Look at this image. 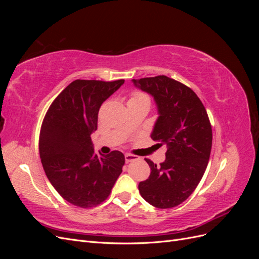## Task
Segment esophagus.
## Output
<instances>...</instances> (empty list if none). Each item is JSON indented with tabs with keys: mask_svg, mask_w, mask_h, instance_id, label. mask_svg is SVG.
I'll list each match as a JSON object with an SVG mask.
<instances>
[{
	"mask_svg": "<svg viewBox=\"0 0 259 259\" xmlns=\"http://www.w3.org/2000/svg\"><path fill=\"white\" fill-rule=\"evenodd\" d=\"M138 158L136 155H133V154H125V162L126 163H128V162H132V161H135V160H137Z\"/></svg>",
	"mask_w": 259,
	"mask_h": 259,
	"instance_id": "34e87169",
	"label": "esophagus"
}]
</instances>
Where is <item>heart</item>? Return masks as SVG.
<instances>
[{
	"mask_svg": "<svg viewBox=\"0 0 259 259\" xmlns=\"http://www.w3.org/2000/svg\"><path fill=\"white\" fill-rule=\"evenodd\" d=\"M130 100H136V101H147V103H149V98H148V96L146 95V94H144V93H139V92H137V93H134V94H133V96H132V98H131Z\"/></svg>",
	"mask_w": 259,
	"mask_h": 259,
	"instance_id": "obj_1",
	"label": "heart"
}]
</instances>
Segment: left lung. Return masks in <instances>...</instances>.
I'll return each instance as SVG.
<instances>
[{"label": "left lung", "instance_id": "8db88e82", "mask_svg": "<svg viewBox=\"0 0 259 259\" xmlns=\"http://www.w3.org/2000/svg\"><path fill=\"white\" fill-rule=\"evenodd\" d=\"M132 81L153 97L159 116L151 138L167 147L160 166L145 159L151 173L139 183L140 195L158 208L177 206L194 191L207 166L213 139L207 112L197 94L170 77Z\"/></svg>", "mask_w": 259, "mask_h": 259}]
</instances>
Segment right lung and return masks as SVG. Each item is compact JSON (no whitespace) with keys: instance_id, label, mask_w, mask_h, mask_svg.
I'll list each match as a JSON object with an SVG mask.
<instances>
[{"instance_id":"add662e5","label":"right lung","mask_w":259,"mask_h":259,"mask_svg":"<svg viewBox=\"0 0 259 259\" xmlns=\"http://www.w3.org/2000/svg\"><path fill=\"white\" fill-rule=\"evenodd\" d=\"M124 80H75L53 101L42 123L38 150L45 174L71 204L89 208L104 202L125 163L124 154H96L91 135L98 111Z\"/></svg>"}]
</instances>
